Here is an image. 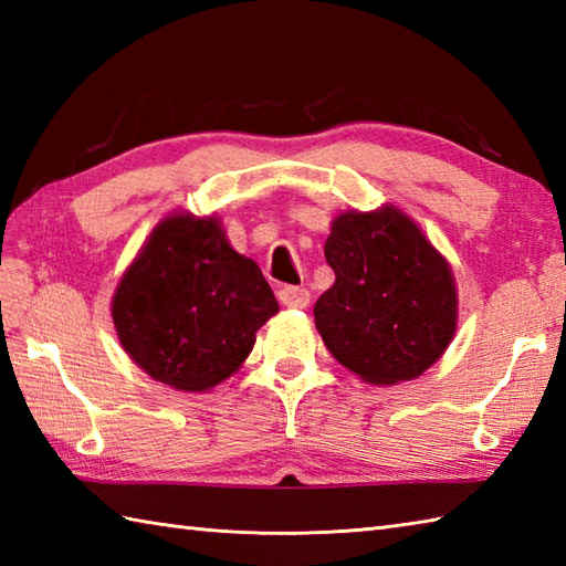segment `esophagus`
<instances>
[{"instance_id": "1", "label": "esophagus", "mask_w": 566, "mask_h": 566, "mask_svg": "<svg viewBox=\"0 0 566 566\" xmlns=\"http://www.w3.org/2000/svg\"><path fill=\"white\" fill-rule=\"evenodd\" d=\"M280 302L286 308H306L311 302V294L308 290H304V286H282Z\"/></svg>"}]
</instances>
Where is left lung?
I'll use <instances>...</instances> for the list:
<instances>
[{
  "label": "left lung",
  "mask_w": 566,
  "mask_h": 566,
  "mask_svg": "<svg viewBox=\"0 0 566 566\" xmlns=\"http://www.w3.org/2000/svg\"><path fill=\"white\" fill-rule=\"evenodd\" d=\"M323 252L335 282L314 316L343 367L389 387L438 363L454 338L460 302L450 262L411 216L394 203L343 211Z\"/></svg>",
  "instance_id": "obj_1"
}]
</instances>
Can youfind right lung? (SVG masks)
Masks as SVG:
<instances>
[{
  "instance_id": "1",
  "label": "right lung",
  "mask_w": 566,
  "mask_h": 566,
  "mask_svg": "<svg viewBox=\"0 0 566 566\" xmlns=\"http://www.w3.org/2000/svg\"><path fill=\"white\" fill-rule=\"evenodd\" d=\"M280 304L219 216L175 211L153 228L112 298L126 355L155 381L203 394L233 377Z\"/></svg>"
}]
</instances>
